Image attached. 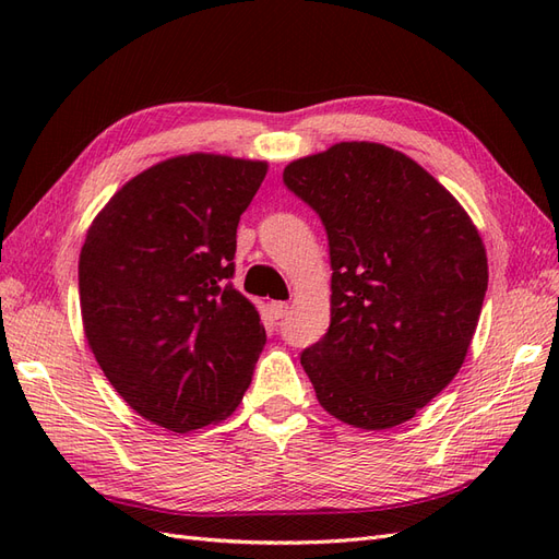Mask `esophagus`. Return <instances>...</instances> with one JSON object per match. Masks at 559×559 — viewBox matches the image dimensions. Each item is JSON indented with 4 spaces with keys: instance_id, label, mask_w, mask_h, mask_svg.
Returning <instances> with one entry per match:
<instances>
[{
    "instance_id": "obj_1",
    "label": "esophagus",
    "mask_w": 559,
    "mask_h": 559,
    "mask_svg": "<svg viewBox=\"0 0 559 559\" xmlns=\"http://www.w3.org/2000/svg\"><path fill=\"white\" fill-rule=\"evenodd\" d=\"M267 312L273 319H282L286 312H289V302H282V300H273L267 302Z\"/></svg>"
}]
</instances>
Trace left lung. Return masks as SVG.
<instances>
[{
	"instance_id": "obj_1",
	"label": "left lung",
	"mask_w": 559,
	"mask_h": 559,
	"mask_svg": "<svg viewBox=\"0 0 559 559\" xmlns=\"http://www.w3.org/2000/svg\"><path fill=\"white\" fill-rule=\"evenodd\" d=\"M284 183L329 235L331 326L300 354L317 401L357 429L403 425L466 359L487 292L480 233L443 183L378 142L292 160Z\"/></svg>"
}]
</instances>
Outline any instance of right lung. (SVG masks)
<instances>
[{
  "label": "right lung",
  "instance_id": "obj_1",
  "mask_svg": "<svg viewBox=\"0 0 559 559\" xmlns=\"http://www.w3.org/2000/svg\"><path fill=\"white\" fill-rule=\"evenodd\" d=\"M265 175V160L167 158L123 183L86 233L83 333L111 386L151 425H216L247 392L265 329L228 280L240 216Z\"/></svg>",
  "mask_w": 559,
  "mask_h": 559
}]
</instances>
